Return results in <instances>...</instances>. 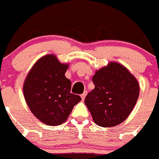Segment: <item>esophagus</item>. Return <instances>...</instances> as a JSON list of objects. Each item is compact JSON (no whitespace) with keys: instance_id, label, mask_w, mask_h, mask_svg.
Returning a JSON list of instances; mask_svg holds the SVG:
<instances>
[{"instance_id":"1","label":"esophagus","mask_w":159,"mask_h":159,"mask_svg":"<svg viewBox=\"0 0 159 159\" xmlns=\"http://www.w3.org/2000/svg\"><path fill=\"white\" fill-rule=\"evenodd\" d=\"M86 95H87V91H84V93L81 95V99H82V100H84V98H85Z\"/></svg>"}]
</instances>
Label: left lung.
<instances>
[{
  "label": "left lung",
  "instance_id": "8db88e82",
  "mask_svg": "<svg viewBox=\"0 0 159 159\" xmlns=\"http://www.w3.org/2000/svg\"><path fill=\"white\" fill-rule=\"evenodd\" d=\"M95 89L88 93L84 103L93 121L102 127L123 122L136 105L140 94L136 78L120 63L111 62L93 77Z\"/></svg>",
  "mask_w": 159,
  "mask_h": 159
}]
</instances>
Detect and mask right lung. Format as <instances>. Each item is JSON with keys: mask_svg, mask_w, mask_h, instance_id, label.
I'll use <instances>...</instances> for the list:
<instances>
[{"mask_svg": "<svg viewBox=\"0 0 159 159\" xmlns=\"http://www.w3.org/2000/svg\"><path fill=\"white\" fill-rule=\"evenodd\" d=\"M68 66L55 55H46L34 63L25 79V100L33 115L48 125L63 124L81 100L70 93L71 81L65 76Z\"/></svg>", "mask_w": 159, "mask_h": 159, "instance_id": "right-lung-1", "label": "right lung"}]
</instances>
